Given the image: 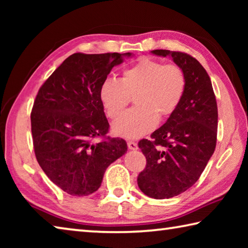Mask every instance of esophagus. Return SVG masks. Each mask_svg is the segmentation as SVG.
<instances>
[{"label": "esophagus", "instance_id": "obj_1", "mask_svg": "<svg viewBox=\"0 0 248 248\" xmlns=\"http://www.w3.org/2000/svg\"><path fill=\"white\" fill-rule=\"evenodd\" d=\"M128 148L130 149V150H138V144L136 143V142H133V141H129L128 142Z\"/></svg>", "mask_w": 248, "mask_h": 248}]
</instances>
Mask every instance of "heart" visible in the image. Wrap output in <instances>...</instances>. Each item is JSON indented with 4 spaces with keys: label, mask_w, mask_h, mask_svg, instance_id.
<instances>
[{
    "label": "heart",
    "mask_w": 248,
    "mask_h": 248,
    "mask_svg": "<svg viewBox=\"0 0 248 248\" xmlns=\"http://www.w3.org/2000/svg\"><path fill=\"white\" fill-rule=\"evenodd\" d=\"M186 90V75L176 64L143 58L124 70L120 79L106 78L99 98L111 119H117L134 97L133 107L116 121L114 132L125 139H138L156 127L158 116L166 118L177 110Z\"/></svg>",
    "instance_id": "b5f03b06"
}]
</instances>
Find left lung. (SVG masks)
<instances>
[{
	"instance_id": "8db88e82",
	"label": "left lung",
	"mask_w": 248,
	"mask_h": 248,
	"mask_svg": "<svg viewBox=\"0 0 248 248\" xmlns=\"http://www.w3.org/2000/svg\"><path fill=\"white\" fill-rule=\"evenodd\" d=\"M170 57L186 75L182 103L166 123L139 142L146 158L138 176V186L154 199L178 196L199 179L215 152L217 106L211 79L198 60L184 52L153 50Z\"/></svg>"
}]
</instances>
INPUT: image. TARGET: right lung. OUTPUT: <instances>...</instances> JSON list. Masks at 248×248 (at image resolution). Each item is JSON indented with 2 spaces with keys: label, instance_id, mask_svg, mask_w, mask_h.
I'll use <instances>...</instances> for the list:
<instances>
[{
  "label": "right lung",
  "instance_id": "right-lung-1",
  "mask_svg": "<svg viewBox=\"0 0 248 248\" xmlns=\"http://www.w3.org/2000/svg\"><path fill=\"white\" fill-rule=\"evenodd\" d=\"M132 53H73L38 91L31 115L36 158L52 183L71 196L98 189L107 167L127 143L105 137L109 124L99 89L111 69Z\"/></svg>",
  "mask_w": 248,
  "mask_h": 248
}]
</instances>
